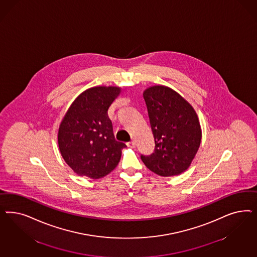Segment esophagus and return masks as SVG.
Wrapping results in <instances>:
<instances>
[{
  "instance_id": "esophagus-1",
  "label": "esophagus",
  "mask_w": 257,
  "mask_h": 257,
  "mask_svg": "<svg viewBox=\"0 0 257 257\" xmlns=\"http://www.w3.org/2000/svg\"><path fill=\"white\" fill-rule=\"evenodd\" d=\"M126 145H127V147H130V148H134V147H135V143H134V141L128 142Z\"/></svg>"
}]
</instances>
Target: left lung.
<instances>
[{"mask_svg":"<svg viewBox=\"0 0 257 257\" xmlns=\"http://www.w3.org/2000/svg\"><path fill=\"white\" fill-rule=\"evenodd\" d=\"M155 149L142 161L152 172L170 177L185 171L201 141L199 118L190 104L166 86H153L143 93Z\"/></svg>","mask_w":257,"mask_h":257,"instance_id":"8db88e82","label":"left lung"}]
</instances>
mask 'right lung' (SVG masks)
I'll use <instances>...</instances> for the list:
<instances>
[{"instance_id":"1","label":"right lung","mask_w":257,"mask_h":257,"mask_svg":"<svg viewBox=\"0 0 257 257\" xmlns=\"http://www.w3.org/2000/svg\"><path fill=\"white\" fill-rule=\"evenodd\" d=\"M121 89L93 87L77 96L58 130L61 156L76 174L100 179L115 168L126 146L116 141L108 109Z\"/></svg>"}]
</instances>
